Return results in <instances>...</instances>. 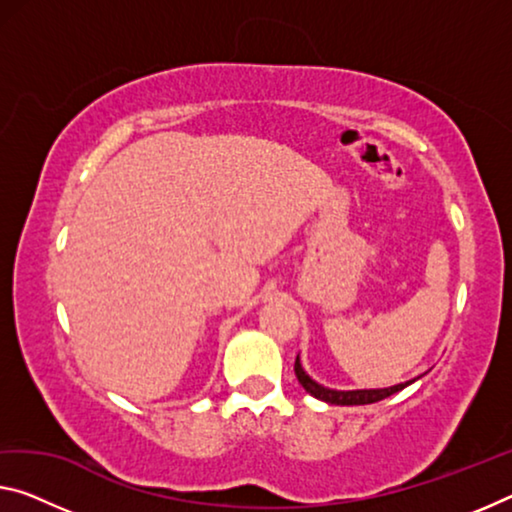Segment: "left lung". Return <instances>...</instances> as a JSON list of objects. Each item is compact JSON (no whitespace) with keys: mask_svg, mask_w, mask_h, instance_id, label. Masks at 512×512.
<instances>
[{"mask_svg":"<svg viewBox=\"0 0 512 512\" xmlns=\"http://www.w3.org/2000/svg\"><path fill=\"white\" fill-rule=\"evenodd\" d=\"M295 375L297 380H300L302 387L306 389V393H311L313 398L318 400H325L329 405H371L377 403V400H384L393 396V393H398L400 389H405L407 384H412L416 380L410 382H403V384H393V387L387 389H355V391H336V389H327L318 384L313 377H309V373L304 371L302 364H300V357L295 359Z\"/></svg>","mask_w":512,"mask_h":512,"instance_id":"8db88e82","label":"left lung"}]
</instances>
